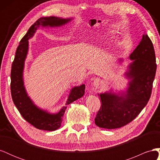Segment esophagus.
I'll return each instance as SVG.
<instances>
[{
  "mask_svg": "<svg viewBox=\"0 0 160 160\" xmlns=\"http://www.w3.org/2000/svg\"><path fill=\"white\" fill-rule=\"evenodd\" d=\"M101 83H102V81H101L99 78H96L93 81V85L96 88H99Z\"/></svg>",
  "mask_w": 160,
  "mask_h": 160,
  "instance_id": "1",
  "label": "esophagus"
}]
</instances>
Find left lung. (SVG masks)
I'll use <instances>...</instances> for the list:
<instances>
[{"label":"left lung","mask_w":160,"mask_h":160,"mask_svg":"<svg viewBox=\"0 0 160 160\" xmlns=\"http://www.w3.org/2000/svg\"><path fill=\"white\" fill-rule=\"evenodd\" d=\"M129 58L133 61L127 73L132 79L127 93L98 94L101 105L95 123L99 128L111 129L124 126L137 117L149 101L157 65L153 43L146 34Z\"/></svg>","instance_id":"8db88e82"}]
</instances>
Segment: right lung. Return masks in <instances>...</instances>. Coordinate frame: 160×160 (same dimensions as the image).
I'll return each mask as SVG.
<instances>
[{
  "mask_svg": "<svg viewBox=\"0 0 160 160\" xmlns=\"http://www.w3.org/2000/svg\"><path fill=\"white\" fill-rule=\"evenodd\" d=\"M70 19H62L55 17H42L29 28L21 40L17 47L12 64L11 72V91L12 99L22 118L34 127L42 130L55 131L59 128L67 105L81 98L85 93V85L72 89L65 106L57 114H50L37 108L27 96L23 86L22 71L24 62L28 51V39L31 37L38 27H57L67 23Z\"/></svg>",
  "mask_w": 160,
  "mask_h": 160,
  "instance_id": "1",
  "label": "right lung"
}]
</instances>
